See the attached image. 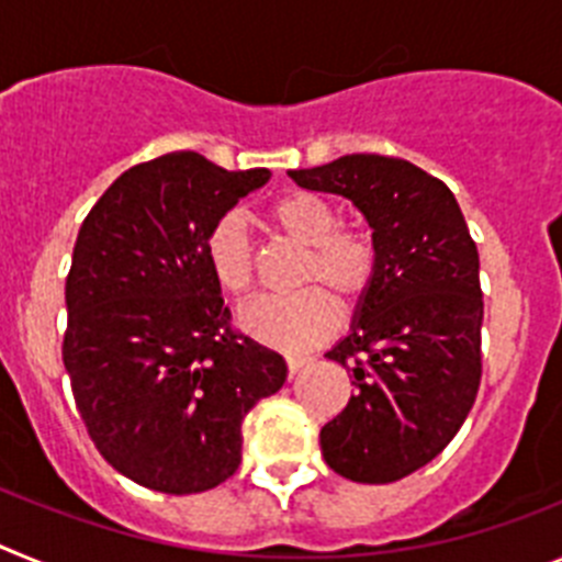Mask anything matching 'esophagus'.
Here are the masks:
<instances>
[{
    "label": "esophagus",
    "mask_w": 562,
    "mask_h": 562,
    "mask_svg": "<svg viewBox=\"0 0 562 562\" xmlns=\"http://www.w3.org/2000/svg\"><path fill=\"white\" fill-rule=\"evenodd\" d=\"M310 357H286V371H290V376H295L297 371L304 369V366H310Z\"/></svg>",
    "instance_id": "1"
}]
</instances>
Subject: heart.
<instances>
[{"mask_svg":"<svg viewBox=\"0 0 562 562\" xmlns=\"http://www.w3.org/2000/svg\"><path fill=\"white\" fill-rule=\"evenodd\" d=\"M267 222L278 236L304 247L295 284L304 290L261 297L238 315V326L258 342L281 351H301L331 335L337 326V295L357 304L374 281L376 247L362 231L340 227V213L321 193L292 191L267 207ZM205 258L216 284L233 297H247L256 286V245L245 222L225 213L205 236Z\"/></svg>","mask_w":562,"mask_h":562,"instance_id":"1","label":"heart"}]
</instances>
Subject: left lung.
<instances>
[{"label": "left lung", "instance_id": "1", "mask_svg": "<svg viewBox=\"0 0 562 562\" xmlns=\"http://www.w3.org/2000/svg\"><path fill=\"white\" fill-rule=\"evenodd\" d=\"M290 177L351 200L374 231V281L326 355L355 394L324 425L321 450L342 479L391 484L448 448L479 394V250L453 191L408 160L346 154Z\"/></svg>", "mask_w": 562, "mask_h": 562}]
</instances>
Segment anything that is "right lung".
<instances>
[{"label":"right lung","instance_id":"1","mask_svg":"<svg viewBox=\"0 0 562 562\" xmlns=\"http://www.w3.org/2000/svg\"><path fill=\"white\" fill-rule=\"evenodd\" d=\"M267 180L173 151L123 171L78 231L64 369L89 439L134 484L220 486L247 411L284 385V357L233 329L205 258L213 222Z\"/></svg>","mask_w":562,"mask_h":562}]
</instances>
